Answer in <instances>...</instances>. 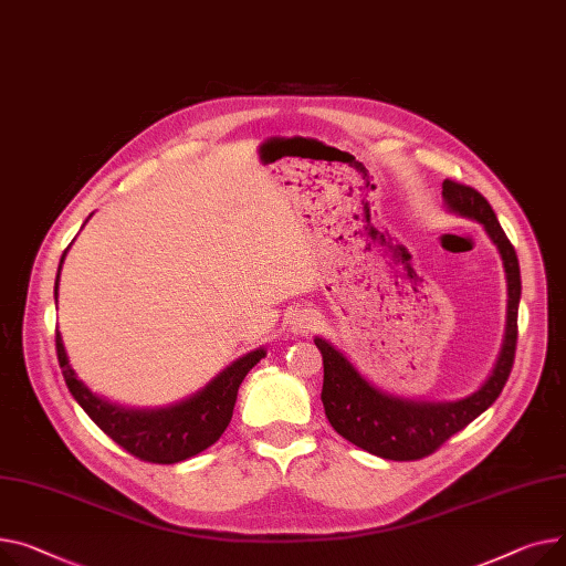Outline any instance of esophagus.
Listing matches in <instances>:
<instances>
[{
  "mask_svg": "<svg viewBox=\"0 0 566 566\" xmlns=\"http://www.w3.org/2000/svg\"><path fill=\"white\" fill-rule=\"evenodd\" d=\"M313 324H315V319H313V317L302 315V317H296V322H294V331H302V334H306V331H308Z\"/></svg>",
  "mask_w": 566,
  "mask_h": 566,
  "instance_id": "obj_1",
  "label": "esophagus"
}]
</instances>
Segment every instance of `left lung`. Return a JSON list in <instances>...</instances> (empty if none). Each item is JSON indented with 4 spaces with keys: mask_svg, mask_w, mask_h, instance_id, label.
Wrapping results in <instances>:
<instances>
[{
    "mask_svg": "<svg viewBox=\"0 0 566 566\" xmlns=\"http://www.w3.org/2000/svg\"><path fill=\"white\" fill-rule=\"evenodd\" d=\"M443 198L452 212L475 219L484 226L491 242L501 251L505 264L510 294L505 343L486 384L478 392L467 397V400L459 402L429 405L400 400V397L386 395L370 386L334 345L315 338L324 363L322 405L331 427L349 443L392 461H416L429 457L452 434H457L459 429L484 413L497 400V395L503 392L516 354V322L521 298V270L516 251L501 223H497L489 201L478 189L454 180H446Z\"/></svg>",
    "mask_w": 566,
    "mask_h": 566,
    "instance_id": "left-lung-1",
    "label": "left lung"
}]
</instances>
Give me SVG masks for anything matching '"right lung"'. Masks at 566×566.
I'll list each match as a JSON object with an SVG mask.
<instances>
[{
    "label": "right lung",
    "instance_id": "add662e5",
    "mask_svg": "<svg viewBox=\"0 0 566 566\" xmlns=\"http://www.w3.org/2000/svg\"><path fill=\"white\" fill-rule=\"evenodd\" d=\"M69 251V249H65ZM61 255V262L65 258ZM59 262V274H61ZM59 274L54 281V302L59 294ZM56 356L65 386L73 392L80 407L88 418L116 441L125 452L150 463H178L206 448L214 446L223 429L232 418V407L238 400V390L249 370L264 356V349H255L226 368L217 379H212L201 392L189 400L159 409V411H132L95 397L71 368L65 356L61 334L56 331Z\"/></svg>",
    "mask_w": 566,
    "mask_h": 566
}]
</instances>
